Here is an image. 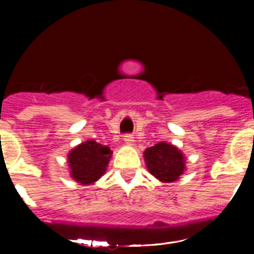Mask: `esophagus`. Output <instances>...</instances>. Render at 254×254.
Returning a JSON list of instances; mask_svg holds the SVG:
<instances>
[{
    "label": "esophagus",
    "instance_id": "34e87169",
    "mask_svg": "<svg viewBox=\"0 0 254 254\" xmlns=\"http://www.w3.org/2000/svg\"><path fill=\"white\" fill-rule=\"evenodd\" d=\"M124 141H125V143H127V146H131V145H134V137H133L131 134L124 135Z\"/></svg>",
    "mask_w": 254,
    "mask_h": 254
}]
</instances>
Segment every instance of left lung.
Here are the masks:
<instances>
[{
  "instance_id": "1",
  "label": "left lung",
  "mask_w": 254,
  "mask_h": 254,
  "mask_svg": "<svg viewBox=\"0 0 254 254\" xmlns=\"http://www.w3.org/2000/svg\"><path fill=\"white\" fill-rule=\"evenodd\" d=\"M149 173L163 183H173L186 171V157L177 146L158 142L143 151Z\"/></svg>"
}]
</instances>
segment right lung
Returning a JSON list of instances; mask_svg holds the SVG:
<instances>
[{
  "label": "right lung",
  "instance_id": "obj_1",
  "mask_svg": "<svg viewBox=\"0 0 254 254\" xmlns=\"http://www.w3.org/2000/svg\"><path fill=\"white\" fill-rule=\"evenodd\" d=\"M112 154L109 147L93 139L79 143L67 155L69 175L80 185H92L105 174Z\"/></svg>",
  "mask_w": 254,
  "mask_h": 254
}]
</instances>
